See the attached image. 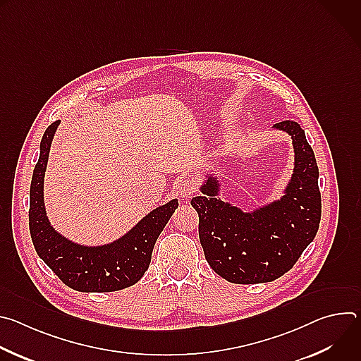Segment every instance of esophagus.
Segmentation results:
<instances>
[{"mask_svg":"<svg viewBox=\"0 0 361 361\" xmlns=\"http://www.w3.org/2000/svg\"><path fill=\"white\" fill-rule=\"evenodd\" d=\"M176 190L177 192L180 194L181 198H187L190 195L194 194L195 191V184L192 180L190 178H180L177 183H176Z\"/></svg>","mask_w":361,"mask_h":361,"instance_id":"esophagus-1","label":"esophagus"}]
</instances>
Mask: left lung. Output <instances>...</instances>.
I'll return each mask as SVG.
<instances>
[{
	"label": "left lung",
	"mask_w": 361,
	"mask_h": 361,
	"mask_svg": "<svg viewBox=\"0 0 361 361\" xmlns=\"http://www.w3.org/2000/svg\"><path fill=\"white\" fill-rule=\"evenodd\" d=\"M293 138L295 163L286 195L252 213L216 198L217 178L210 177L191 205L198 213V235L205 260L235 284L267 283L293 269L319 230L322 194L312 145L297 121L274 126Z\"/></svg>",
	"instance_id": "left-lung-1"
}]
</instances>
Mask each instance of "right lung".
<instances>
[{"instance_id": "obj_1", "label": "right lung", "mask_w": 361, "mask_h": 361, "mask_svg": "<svg viewBox=\"0 0 361 361\" xmlns=\"http://www.w3.org/2000/svg\"><path fill=\"white\" fill-rule=\"evenodd\" d=\"M60 121L51 124L41 140L39 159L30 188V234L37 254L68 287L85 293H109L135 284L148 270L154 244L178 207L177 200L152 210L120 240L85 247L71 243L49 226L42 184L48 152Z\"/></svg>"}]
</instances>
